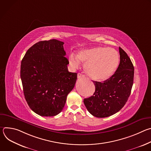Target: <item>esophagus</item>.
Returning a JSON list of instances; mask_svg holds the SVG:
<instances>
[{"mask_svg":"<svg viewBox=\"0 0 151 151\" xmlns=\"http://www.w3.org/2000/svg\"><path fill=\"white\" fill-rule=\"evenodd\" d=\"M85 76L83 75H82L81 73H78V78H83Z\"/></svg>","mask_w":151,"mask_h":151,"instance_id":"obj_1","label":"esophagus"}]
</instances>
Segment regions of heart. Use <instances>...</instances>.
Segmentation results:
<instances>
[{
	"label": "heart",
	"mask_w": 151,
	"mask_h": 151,
	"mask_svg": "<svg viewBox=\"0 0 151 151\" xmlns=\"http://www.w3.org/2000/svg\"><path fill=\"white\" fill-rule=\"evenodd\" d=\"M119 55L116 50L105 47H96L81 50L76 56L71 54L69 64L78 68L80 61L85 62L86 73L93 80L104 81L110 78L116 71L119 64Z\"/></svg>",
	"instance_id": "b5f03b06"
}]
</instances>
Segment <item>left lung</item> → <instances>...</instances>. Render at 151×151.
<instances>
[{
  "label": "left lung",
  "instance_id": "1",
  "mask_svg": "<svg viewBox=\"0 0 151 151\" xmlns=\"http://www.w3.org/2000/svg\"><path fill=\"white\" fill-rule=\"evenodd\" d=\"M120 62L115 73L104 81H94L93 96L84 99L88 111L94 116L105 118L119 111L131 94L134 79L133 64L127 53L119 48Z\"/></svg>",
  "mask_w": 151,
  "mask_h": 151
}]
</instances>
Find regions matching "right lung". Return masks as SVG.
<instances>
[{"label":"right lung","instance_id":"right-lung-1","mask_svg":"<svg viewBox=\"0 0 151 151\" xmlns=\"http://www.w3.org/2000/svg\"><path fill=\"white\" fill-rule=\"evenodd\" d=\"M64 42H38L30 47L21 64L20 77L30 108L42 116L60 114L73 90L77 73L68 71Z\"/></svg>","mask_w":151,"mask_h":151}]
</instances>
